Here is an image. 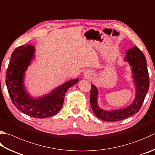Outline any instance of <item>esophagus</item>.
Returning a JSON list of instances; mask_svg holds the SVG:
<instances>
[{"label":"esophagus","instance_id":"esophagus-1","mask_svg":"<svg viewBox=\"0 0 155 155\" xmlns=\"http://www.w3.org/2000/svg\"><path fill=\"white\" fill-rule=\"evenodd\" d=\"M85 75H86V77H88V76H89V75H88V74H87V73H86V74H85Z\"/></svg>","mask_w":155,"mask_h":155}]
</instances>
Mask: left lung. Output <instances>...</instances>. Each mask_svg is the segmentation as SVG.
<instances>
[{"instance_id": "1", "label": "left lung", "mask_w": 155, "mask_h": 155, "mask_svg": "<svg viewBox=\"0 0 155 155\" xmlns=\"http://www.w3.org/2000/svg\"><path fill=\"white\" fill-rule=\"evenodd\" d=\"M124 61L127 62L132 70V78L135 87V98L130 104L119 109L104 110L98 106V90L94 84H91L90 105L94 115L106 121H118L129 117L140 109L149 88V76L147 59L143 52L134 46L126 51Z\"/></svg>"}]
</instances>
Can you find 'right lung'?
Wrapping results in <instances>:
<instances>
[{"instance_id": "add662e5", "label": "right lung", "mask_w": 155, "mask_h": 155, "mask_svg": "<svg viewBox=\"0 0 155 155\" xmlns=\"http://www.w3.org/2000/svg\"><path fill=\"white\" fill-rule=\"evenodd\" d=\"M35 46H21L15 49L6 74V84L13 103L18 110L35 118H47L59 113L64 103L65 93L79 79H73L39 97L32 96L25 86V71L35 59Z\"/></svg>"}]
</instances>
